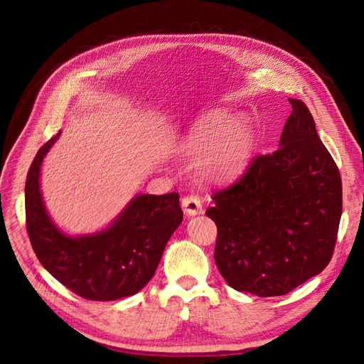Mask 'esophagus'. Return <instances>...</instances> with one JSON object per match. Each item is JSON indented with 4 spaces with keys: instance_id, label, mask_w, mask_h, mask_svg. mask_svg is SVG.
Instances as JSON below:
<instances>
[{
    "instance_id": "1",
    "label": "esophagus",
    "mask_w": 364,
    "mask_h": 364,
    "mask_svg": "<svg viewBox=\"0 0 364 364\" xmlns=\"http://www.w3.org/2000/svg\"><path fill=\"white\" fill-rule=\"evenodd\" d=\"M182 209L186 215H199L203 213L202 202L197 196H185L182 199Z\"/></svg>"
}]
</instances>
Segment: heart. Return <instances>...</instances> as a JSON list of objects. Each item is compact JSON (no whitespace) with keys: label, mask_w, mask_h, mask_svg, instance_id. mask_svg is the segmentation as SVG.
I'll use <instances>...</instances> for the list:
<instances>
[{"label":"heart","mask_w":364,"mask_h":364,"mask_svg":"<svg viewBox=\"0 0 364 364\" xmlns=\"http://www.w3.org/2000/svg\"><path fill=\"white\" fill-rule=\"evenodd\" d=\"M257 132L250 121L228 111L214 114L179 142V153L196 158V173L208 183L238 179L253 158Z\"/></svg>","instance_id":"1"}]
</instances>
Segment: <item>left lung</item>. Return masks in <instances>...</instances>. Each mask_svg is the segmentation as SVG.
Listing matches in <instances>:
<instances>
[{"mask_svg": "<svg viewBox=\"0 0 364 364\" xmlns=\"http://www.w3.org/2000/svg\"><path fill=\"white\" fill-rule=\"evenodd\" d=\"M279 149L253 159L237 183L214 193L206 215L217 225L214 258L237 291L282 296L331 261L341 217V179L304 102Z\"/></svg>", "mask_w": 364, "mask_h": 364, "instance_id": "left-lung-1", "label": "left lung"}]
</instances>
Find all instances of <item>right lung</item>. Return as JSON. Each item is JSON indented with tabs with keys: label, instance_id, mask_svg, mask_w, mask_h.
I'll use <instances>...</instances> for the list:
<instances>
[{
	"label": "right lung",
	"instance_id": "1",
	"mask_svg": "<svg viewBox=\"0 0 364 364\" xmlns=\"http://www.w3.org/2000/svg\"><path fill=\"white\" fill-rule=\"evenodd\" d=\"M59 134L33 159L26 182V218L39 262L65 287L90 301L134 296L151 279L183 213L179 194H138L107 228L70 235L53 222L41 191V168Z\"/></svg>",
	"mask_w": 364,
	"mask_h": 364
}]
</instances>
